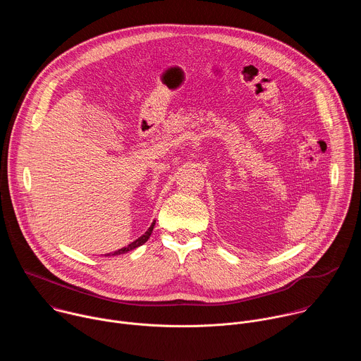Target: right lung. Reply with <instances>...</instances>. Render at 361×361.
Here are the masks:
<instances>
[{"label":"right lung","mask_w":361,"mask_h":361,"mask_svg":"<svg viewBox=\"0 0 361 361\" xmlns=\"http://www.w3.org/2000/svg\"><path fill=\"white\" fill-rule=\"evenodd\" d=\"M154 226H156V223H152V224L149 226V228H148V230H147L141 237H138L135 241H133L131 244H128V245H127V247H124V248H120V250L114 251L113 254H106V257H109V255H120V254H126V252H128V251H131V250H134V248H137V247L142 245V244L149 238V235H151V233H152Z\"/></svg>","instance_id":"1"}]
</instances>
